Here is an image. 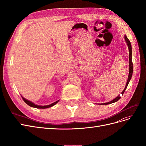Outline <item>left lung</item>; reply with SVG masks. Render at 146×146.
<instances>
[{
	"mask_svg": "<svg viewBox=\"0 0 146 146\" xmlns=\"http://www.w3.org/2000/svg\"><path fill=\"white\" fill-rule=\"evenodd\" d=\"M124 38H125V42L127 43V44L128 46V48H129V77L127 78V83L125 84V86L124 88V89L123 90V92H121V94H124V92L125 89H126L129 83L130 82V79L132 78V73H133V63H132V46H131V43H130L129 40L128 39V38L126 37V36H124ZM121 97H120L119 95H118V97H116L115 98H114L112 101H110L108 103H102L100 104L102 105H106V104H111L113 103H115L117 102L118 100H119L120 98H121Z\"/></svg>",
	"mask_w": 146,
	"mask_h": 146,
	"instance_id": "obj_1",
	"label": "left lung"
}]
</instances>
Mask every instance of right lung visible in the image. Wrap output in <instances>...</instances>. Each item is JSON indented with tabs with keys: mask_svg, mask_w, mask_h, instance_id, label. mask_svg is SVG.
<instances>
[{
	"mask_svg": "<svg viewBox=\"0 0 146 146\" xmlns=\"http://www.w3.org/2000/svg\"><path fill=\"white\" fill-rule=\"evenodd\" d=\"M22 99L23 100V101L25 103H26L28 106H29L33 107V108H37V109H46V108H51V107L53 106H54L56 104H57L58 102V101H59V100H58V101L54 102V103H52L51 104H49V105H47V106H39V105L35 104L33 102L29 101V100H28L27 99H25L22 96Z\"/></svg>",
	"mask_w": 146,
	"mask_h": 146,
	"instance_id": "add662e5",
	"label": "right lung"
}]
</instances>
